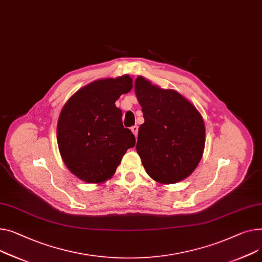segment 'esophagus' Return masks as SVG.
I'll return each mask as SVG.
<instances>
[{"instance_id": "esophagus-1", "label": "esophagus", "mask_w": 262, "mask_h": 262, "mask_svg": "<svg viewBox=\"0 0 262 262\" xmlns=\"http://www.w3.org/2000/svg\"><path fill=\"white\" fill-rule=\"evenodd\" d=\"M131 131L133 132V134H134L135 136H137V133H138V127H137V126H133V127H131Z\"/></svg>"}]
</instances>
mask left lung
<instances>
[{"instance_id": "obj_1", "label": "left lung", "mask_w": 262, "mask_h": 262, "mask_svg": "<svg viewBox=\"0 0 262 262\" xmlns=\"http://www.w3.org/2000/svg\"><path fill=\"white\" fill-rule=\"evenodd\" d=\"M135 93L145 118L136 151L147 173L162 184L187 178L203 155L202 116L178 92L152 85L143 77L135 80Z\"/></svg>"}]
</instances>
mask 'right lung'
Masks as SVG:
<instances>
[{"label":"right lung","mask_w":262,"mask_h":262,"mask_svg":"<svg viewBox=\"0 0 262 262\" xmlns=\"http://www.w3.org/2000/svg\"><path fill=\"white\" fill-rule=\"evenodd\" d=\"M133 88L125 75L92 82L75 93L63 106L57 126V142L66 165L88 183L111 178L135 136L122 126L115 101Z\"/></svg>","instance_id":"add662e5"}]
</instances>
